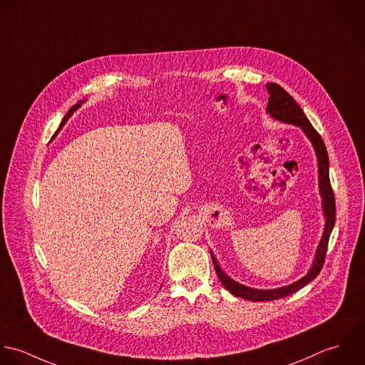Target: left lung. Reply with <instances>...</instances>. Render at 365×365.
<instances>
[{
  "mask_svg": "<svg viewBox=\"0 0 365 365\" xmlns=\"http://www.w3.org/2000/svg\"><path fill=\"white\" fill-rule=\"evenodd\" d=\"M267 90L269 94L267 113L277 121L300 127L316 150L317 165H319V187H320V196H322L326 224H324V231H323L322 240L319 242L310 271L306 274V277L300 278L299 281L293 282L292 285L282 287L278 289H254V288H250V287H245V285H241V284L232 281L220 268L217 259L215 258L213 252L210 251L212 259L215 264V269L217 272V277H219L222 287L230 293H232L234 296L242 297L247 300H252V302H267V300L281 299V297H285L288 294L302 289L304 285L312 282L323 268L329 238H330V234H331L334 222H336V200H334V193H333V189L330 185V178H329V155H327V150H326V146H324L322 137L313 128V125L304 115L303 110L299 107V104L294 101V98L285 88H282L277 83H268Z\"/></svg>",
  "mask_w": 365,
  "mask_h": 365,
  "instance_id": "left-lung-1",
  "label": "left lung"
}]
</instances>
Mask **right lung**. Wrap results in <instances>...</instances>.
<instances>
[{
	"label": "right lung",
	"mask_w": 365,
	"mask_h": 365,
	"mask_svg": "<svg viewBox=\"0 0 365 365\" xmlns=\"http://www.w3.org/2000/svg\"><path fill=\"white\" fill-rule=\"evenodd\" d=\"M81 103H83V101H78V103H77V104H74L73 107H72V108H71V110H69V111H68V114H66V115H65V117H63V120H62V123H61V127H59V130H61V128H62V127H63V125H65V123H66V121H68V120H69V117H71V115H72V114H73V111H76V110H77V108H78V107H80V106H81ZM59 130H58V131H56V133H55V135H53V138H55V137H56V135H58V133H59Z\"/></svg>",
	"instance_id": "1"
}]
</instances>
